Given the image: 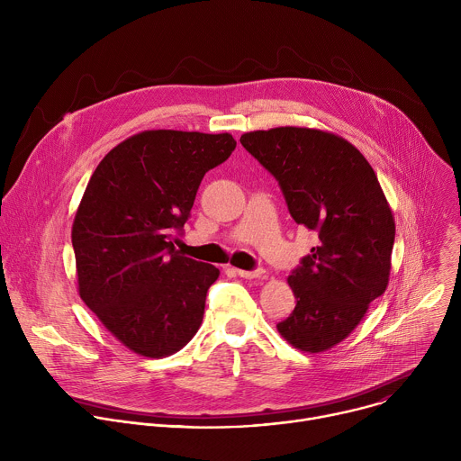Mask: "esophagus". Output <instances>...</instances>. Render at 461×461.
I'll use <instances>...</instances> for the list:
<instances>
[{
    "mask_svg": "<svg viewBox=\"0 0 461 461\" xmlns=\"http://www.w3.org/2000/svg\"><path fill=\"white\" fill-rule=\"evenodd\" d=\"M237 276L242 277V279H265L267 277V272L262 268H257V270H237Z\"/></svg>",
    "mask_w": 461,
    "mask_h": 461,
    "instance_id": "esophagus-1",
    "label": "esophagus"
}]
</instances>
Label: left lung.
<instances>
[{"mask_svg": "<svg viewBox=\"0 0 461 461\" xmlns=\"http://www.w3.org/2000/svg\"><path fill=\"white\" fill-rule=\"evenodd\" d=\"M240 144L277 178L294 221L317 235L288 277L297 304L277 330L301 352H324L388 286L392 210L366 158L334 133L286 125L249 131Z\"/></svg>", "mask_w": 461, "mask_h": 461, "instance_id": "8db88e82", "label": "left lung"}]
</instances>
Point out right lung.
Listing matches in <instances>:
<instances>
[{
	"instance_id": "obj_1",
	"label": "right lung",
	"mask_w": 461,
	"mask_h": 461,
	"mask_svg": "<svg viewBox=\"0 0 461 461\" xmlns=\"http://www.w3.org/2000/svg\"><path fill=\"white\" fill-rule=\"evenodd\" d=\"M230 133L153 129L113 148L73 222L78 292L107 330L144 357L184 348L201 328L219 268L180 255V231L204 175L228 160Z\"/></svg>"
}]
</instances>
